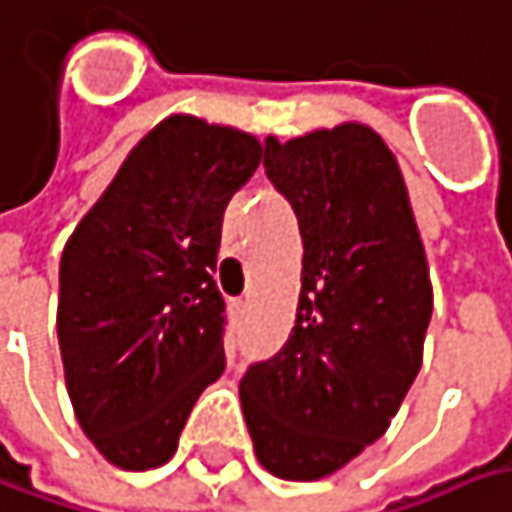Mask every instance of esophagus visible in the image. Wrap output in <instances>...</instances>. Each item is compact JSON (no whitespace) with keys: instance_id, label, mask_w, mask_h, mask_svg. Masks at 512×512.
I'll return each mask as SVG.
<instances>
[{"instance_id":"34e87169","label":"esophagus","mask_w":512,"mask_h":512,"mask_svg":"<svg viewBox=\"0 0 512 512\" xmlns=\"http://www.w3.org/2000/svg\"><path fill=\"white\" fill-rule=\"evenodd\" d=\"M246 307H249L246 298H237V301H234V310H237V313H246Z\"/></svg>"}]
</instances>
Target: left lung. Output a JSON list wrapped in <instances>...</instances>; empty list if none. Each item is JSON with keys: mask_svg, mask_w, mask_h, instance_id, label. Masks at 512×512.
Listing matches in <instances>:
<instances>
[{"mask_svg": "<svg viewBox=\"0 0 512 512\" xmlns=\"http://www.w3.org/2000/svg\"><path fill=\"white\" fill-rule=\"evenodd\" d=\"M263 167L298 220L301 295L286 345L246 368L240 400L257 461L316 481L406 400L432 321L429 266L400 165L371 127L266 138Z\"/></svg>", "mask_w": 512, "mask_h": 512, "instance_id": "left-lung-1", "label": "left lung"}]
</instances>
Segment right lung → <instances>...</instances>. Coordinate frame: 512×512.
Masks as SVG:
<instances>
[{"label": "right lung", "instance_id": "right-lung-1", "mask_svg": "<svg viewBox=\"0 0 512 512\" xmlns=\"http://www.w3.org/2000/svg\"><path fill=\"white\" fill-rule=\"evenodd\" d=\"M257 165L255 136L173 115L138 141L63 249L66 388L109 464H167L196 397L226 371L214 269L228 199Z\"/></svg>", "mask_w": 512, "mask_h": 512}]
</instances>
